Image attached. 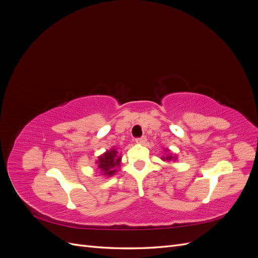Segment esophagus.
<instances>
[{
  "label": "esophagus",
  "instance_id": "34e87169",
  "mask_svg": "<svg viewBox=\"0 0 258 258\" xmlns=\"http://www.w3.org/2000/svg\"><path fill=\"white\" fill-rule=\"evenodd\" d=\"M136 142L138 144H144L146 142V138L145 137H140V138H137L136 139Z\"/></svg>",
  "mask_w": 258,
  "mask_h": 258
}]
</instances>
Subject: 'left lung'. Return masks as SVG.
Masks as SVG:
<instances>
[{
    "label": "left lung",
    "mask_w": 258,
    "mask_h": 258,
    "mask_svg": "<svg viewBox=\"0 0 258 258\" xmlns=\"http://www.w3.org/2000/svg\"><path fill=\"white\" fill-rule=\"evenodd\" d=\"M172 158H173L172 156H167V157H166V158H163V159H165V160H166V159H167V160H171Z\"/></svg>",
    "instance_id": "obj_1"
}]
</instances>
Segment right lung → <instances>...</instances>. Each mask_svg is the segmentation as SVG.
<instances>
[{"instance_id": "right-lung-1", "label": "right lung", "mask_w": 258, "mask_h": 258, "mask_svg": "<svg viewBox=\"0 0 258 258\" xmlns=\"http://www.w3.org/2000/svg\"><path fill=\"white\" fill-rule=\"evenodd\" d=\"M120 156L117 155L116 150L113 148L112 151H107L104 155L100 156L97 163L99 165L101 171L103 172V174L110 176L116 172L115 168L120 165Z\"/></svg>"}]
</instances>
